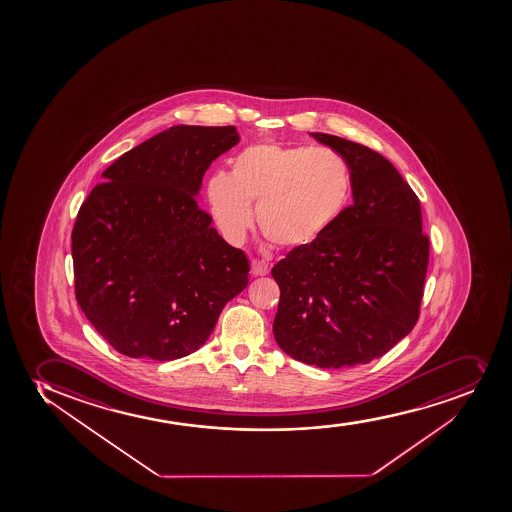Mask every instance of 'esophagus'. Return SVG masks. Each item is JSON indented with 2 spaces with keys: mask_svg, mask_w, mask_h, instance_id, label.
I'll list each match as a JSON object with an SVG mask.
<instances>
[{
  "mask_svg": "<svg viewBox=\"0 0 512 512\" xmlns=\"http://www.w3.org/2000/svg\"><path fill=\"white\" fill-rule=\"evenodd\" d=\"M270 269L269 265L265 264V262H257V260H253L252 262V274L257 275V277H262V275L269 274Z\"/></svg>",
  "mask_w": 512,
  "mask_h": 512,
  "instance_id": "34e87169",
  "label": "esophagus"
}]
</instances>
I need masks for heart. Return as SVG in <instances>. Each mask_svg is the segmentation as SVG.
I'll list each match as a JSON object with an SVG mask.
<instances>
[{"mask_svg":"<svg viewBox=\"0 0 512 512\" xmlns=\"http://www.w3.org/2000/svg\"><path fill=\"white\" fill-rule=\"evenodd\" d=\"M230 165V174L209 177L206 198L233 245L245 242L257 204L259 228L275 247H311L335 225L352 196L350 167L333 150L252 143Z\"/></svg>","mask_w":512,"mask_h":512,"instance_id":"heart-1","label":"heart"}]
</instances>
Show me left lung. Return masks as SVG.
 I'll return each instance as SVG.
<instances>
[{
  "mask_svg": "<svg viewBox=\"0 0 512 512\" xmlns=\"http://www.w3.org/2000/svg\"><path fill=\"white\" fill-rule=\"evenodd\" d=\"M311 135L347 162L353 204L325 237L274 265L281 299L272 328L294 360L343 369L382 357L413 330L429 240L418 196L389 160L330 133Z\"/></svg>",
  "mask_w": 512,
  "mask_h": 512,
  "instance_id": "obj_1",
  "label": "left lung"
}]
</instances>
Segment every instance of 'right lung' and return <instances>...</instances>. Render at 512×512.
<instances>
[{"label": "right lung", "mask_w": 512, "mask_h": 512, "mask_svg": "<svg viewBox=\"0 0 512 512\" xmlns=\"http://www.w3.org/2000/svg\"><path fill=\"white\" fill-rule=\"evenodd\" d=\"M238 142L235 127H171L116 159L79 209L77 304L123 355L164 362L196 352L247 287L245 253L196 199L211 162Z\"/></svg>", "instance_id": "right-lung-1"}]
</instances>
